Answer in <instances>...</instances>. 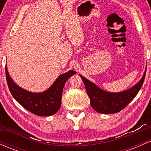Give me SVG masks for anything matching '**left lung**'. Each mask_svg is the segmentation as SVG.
Listing matches in <instances>:
<instances>
[{"label":"left lung","mask_w":151,"mask_h":151,"mask_svg":"<svg viewBox=\"0 0 151 151\" xmlns=\"http://www.w3.org/2000/svg\"><path fill=\"white\" fill-rule=\"evenodd\" d=\"M145 74L146 70L138 84L131 89L119 93H109L103 91L85 77L81 75L80 77L84 81L91 107L99 113L114 114L125 108L135 98L143 86Z\"/></svg>","instance_id":"left-lung-1"}]
</instances>
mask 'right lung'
I'll return each mask as SVG.
<instances>
[{"instance_id": "right-lung-1", "label": "right lung", "mask_w": 151, "mask_h": 151, "mask_svg": "<svg viewBox=\"0 0 151 151\" xmlns=\"http://www.w3.org/2000/svg\"><path fill=\"white\" fill-rule=\"evenodd\" d=\"M75 74L74 71L71 70L61 74L49 89L42 93H32L15 84L9 76L6 65V81L11 94L24 108L40 116H52L58 112L61 106L62 91L65 82Z\"/></svg>"}]
</instances>
